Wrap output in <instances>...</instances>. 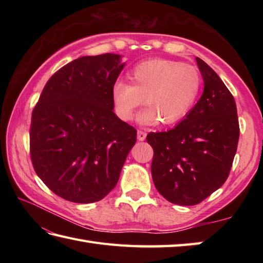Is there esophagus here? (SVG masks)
<instances>
[{
	"label": "esophagus",
	"instance_id": "esophagus-1",
	"mask_svg": "<svg viewBox=\"0 0 263 263\" xmlns=\"http://www.w3.org/2000/svg\"><path fill=\"white\" fill-rule=\"evenodd\" d=\"M147 137V133L144 131H141V130H138V140L139 141H143L144 139H146Z\"/></svg>",
	"mask_w": 263,
	"mask_h": 263
}]
</instances>
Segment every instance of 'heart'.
Listing matches in <instances>:
<instances>
[{"label":"heart","mask_w":263,"mask_h":263,"mask_svg":"<svg viewBox=\"0 0 263 263\" xmlns=\"http://www.w3.org/2000/svg\"><path fill=\"white\" fill-rule=\"evenodd\" d=\"M131 82L116 81L111 98L117 115L130 121L143 104L148 107L139 115L144 125L161 121L171 125L185 117L197 103L202 88L199 70L177 61L153 59L136 65L130 74Z\"/></svg>","instance_id":"heart-1"}]
</instances>
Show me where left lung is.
I'll use <instances>...</instances> for the list:
<instances>
[{
    "mask_svg": "<svg viewBox=\"0 0 263 263\" xmlns=\"http://www.w3.org/2000/svg\"><path fill=\"white\" fill-rule=\"evenodd\" d=\"M202 96L167 132H150L152 175L157 191L172 203L194 205L227 180L236 154L239 125L235 99L216 72L195 58Z\"/></svg>",
    "mask_w": 263,
    "mask_h": 263,
    "instance_id": "8db88e82",
    "label": "left lung"
}]
</instances>
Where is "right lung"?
Returning <instances> with one entry per match:
<instances>
[{
    "mask_svg": "<svg viewBox=\"0 0 263 263\" xmlns=\"http://www.w3.org/2000/svg\"><path fill=\"white\" fill-rule=\"evenodd\" d=\"M119 54L82 57L47 81L32 110L30 156L38 177L71 202L105 198L119 182L137 130L114 113Z\"/></svg>",
    "mask_w": 263,
    "mask_h": 263,
    "instance_id": "right-lung-1",
    "label": "right lung"
}]
</instances>
